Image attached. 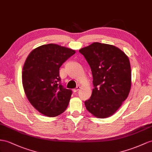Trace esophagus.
Listing matches in <instances>:
<instances>
[{
    "label": "esophagus",
    "mask_w": 152,
    "mask_h": 152,
    "mask_svg": "<svg viewBox=\"0 0 152 152\" xmlns=\"http://www.w3.org/2000/svg\"><path fill=\"white\" fill-rule=\"evenodd\" d=\"M80 87H77L76 88H74V89H73V92H77V91H78L80 90Z\"/></svg>",
    "instance_id": "34e87169"
}]
</instances>
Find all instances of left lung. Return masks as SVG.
<instances>
[{
    "instance_id": "8db88e82",
    "label": "left lung",
    "mask_w": 152,
    "mask_h": 152,
    "mask_svg": "<svg viewBox=\"0 0 152 152\" xmlns=\"http://www.w3.org/2000/svg\"><path fill=\"white\" fill-rule=\"evenodd\" d=\"M91 68V97L85 102L87 110L98 118L113 115L129 94L132 85L129 58L117 47L94 42L79 50Z\"/></svg>"
}]
</instances>
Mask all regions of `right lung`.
Masks as SVG:
<instances>
[{
	"instance_id": "right-lung-1",
	"label": "right lung",
	"mask_w": 152,
	"mask_h": 152,
	"mask_svg": "<svg viewBox=\"0 0 152 152\" xmlns=\"http://www.w3.org/2000/svg\"><path fill=\"white\" fill-rule=\"evenodd\" d=\"M75 53L49 44L34 49L27 57L22 73L23 88L29 103L42 114L56 117L68 107L72 91L59 83V69Z\"/></svg>"
}]
</instances>
